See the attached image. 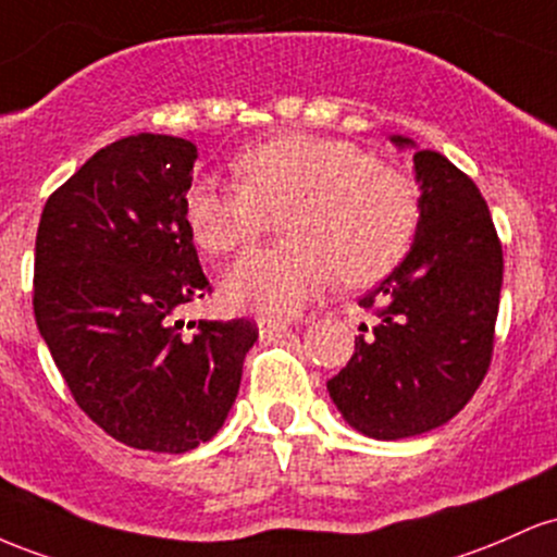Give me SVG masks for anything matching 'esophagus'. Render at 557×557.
Returning <instances> with one entry per match:
<instances>
[{
	"label": "esophagus",
	"mask_w": 557,
	"mask_h": 557,
	"mask_svg": "<svg viewBox=\"0 0 557 557\" xmlns=\"http://www.w3.org/2000/svg\"><path fill=\"white\" fill-rule=\"evenodd\" d=\"M286 329H289V321H286V318H271V315L258 318V331L262 339H273V336L284 334Z\"/></svg>",
	"instance_id": "34e87169"
}]
</instances>
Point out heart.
<instances>
[{
	"instance_id": "b5f03b06",
	"label": "heart",
	"mask_w": 557,
	"mask_h": 557,
	"mask_svg": "<svg viewBox=\"0 0 557 557\" xmlns=\"http://www.w3.org/2000/svg\"><path fill=\"white\" fill-rule=\"evenodd\" d=\"M239 184L195 181L184 197L191 239L231 255L286 210L289 242L242 255L223 278L234 308L292 315L339 273L345 286L384 278L405 258L421 218L413 178L397 162L334 136L281 134L236 154Z\"/></svg>"
}]
</instances>
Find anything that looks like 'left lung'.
Masks as SVG:
<instances>
[{
    "mask_svg": "<svg viewBox=\"0 0 557 557\" xmlns=\"http://www.w3.org/2000/svg\"><path fill=\"white\" fill-rule=\"evenodd\" d=\"M392 141L410 144L395 136ZM421 221L405 260L360 299L373 326L329 381L349 426L405 440L447 423L473 397L495 352L503 245L479 186L445 154H413Z\"/></svg>",
    "mask_w": 557,
    "mask_h": 557,
    "instance_id": "8db88e82",
    "label": "left lung"
}]
</instances>
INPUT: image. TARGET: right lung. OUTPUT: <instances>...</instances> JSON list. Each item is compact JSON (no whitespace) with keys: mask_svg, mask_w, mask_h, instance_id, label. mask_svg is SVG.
<instances>
[{"mask_svg":"<svg viewBox=\"0 0 557 557\" xmlns=\"http://www.w3.org/2000/svg\"><path fill=\"white\" fill-rule=\"evenodd\" d=\"M197 147L136 134L94 152L44 205L34 315L86 416L123 445L189 453L226 421L258 342L247 318L176 321L210 292L184 197Z\"/></svg>","mask_w":557,"mask_h":557,"instance_id":"add662e5","label":"right lung"}]
</instances>
